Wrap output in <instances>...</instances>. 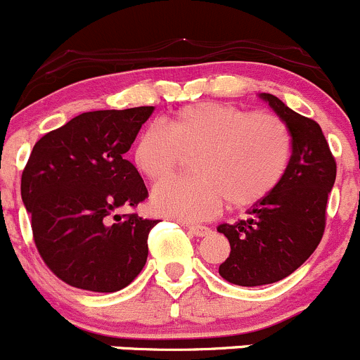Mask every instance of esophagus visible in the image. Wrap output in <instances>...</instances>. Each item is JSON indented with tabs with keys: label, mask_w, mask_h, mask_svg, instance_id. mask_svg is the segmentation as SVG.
Returning <instances> with one entry per match:
<instances>
[{
	"label": "esophagus",
	"mask_w": 360,
	"mask_h": 360,
	"mask_svg": "<svg viewBox=\"0 0 360 360\" xmlns=\"http://www.w3.org/2000/svg\"><path fill=\"white\" fill-rule=\"evenodd\" d=\"M188 232L194 234L195 237H206L211 234V231L207 227H202V225H188Z\"/></svg>",
	"instance_id": "obj_1"
}]
</instances>
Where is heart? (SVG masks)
Here are the masks:
<instances>
[{
	"label": "heart",
	"instance_id": "1",
	"mask_svg": "<svg viewBox=\"0 0 360 360\" xmlns=\"http://www.w3.org/2000/svg\"><path fill=\"white\" fill-rule=\"evenodd\" d=\"M194 179L168 180L153 191L158 213L201 221L231 206L263 201L283 180L291 159V136L274 114H250L229 103L199 102L149 126L136 139L133 165L143 176L162 181L184 158H192Z\"/></svg>",
	"mask_w": 360,
	"mask_h": 360
}]
</instances>
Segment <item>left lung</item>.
<instances>
[{
    "instance_id": "left-lung-1",
    "label": "left lung",
    "mask_w": 360,
    "mask_h": 360,
    "mask_svg": "<svg viewBox=\"0 0 360 360\" xmlns=\"http://www.w3.org/2000/svg\"><path fill=\"white\" fill-rule=\"evenodd\" d=\"M286 124L291 159L276 191L246 211V220L217 229L231 243L218 274L237 286L284 279L309 260L324 234L336 162L321 126L270 94L258 95Z\"/></svg>"
}]
</instances>
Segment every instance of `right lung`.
<instances>
[{"mask_svg":"<svg viewBox=\"0 0 360 360\" xmlns=\"http://www.w3.org/2000/svg\"><path fill=\"white\" fill-rule=\"evenodd\" d=\"M153 112H83L32 147L22 201L39 255L69 286L120 291L146 265L147 237L158 220L114 213L147 198L142 176L123 155Z\"/></svg>","mask_w":360,"mask_h":360,"instance_id":"right-lung-1","label":"right lung"}]
</instances>
